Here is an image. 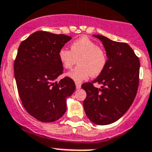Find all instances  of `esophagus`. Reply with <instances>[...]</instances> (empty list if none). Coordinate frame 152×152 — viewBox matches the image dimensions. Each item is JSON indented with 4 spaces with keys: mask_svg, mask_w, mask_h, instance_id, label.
<instances>
[{
    "mask_svg": "<svg viewBox=\"0 0 152 152\" xmlns=\"http://www.w3.org/2000/svg\"><path fill=\"white\" fill-rule=\"evenodd\" d=\"M76 87L77 89H79V88H81V84L79 83H76Z\"/></svg>",
    "mask_w": 152,
    "mask_h": 152,
    "instance_id": "obj_1",
    "label": "esophagus"
}]
</instances>
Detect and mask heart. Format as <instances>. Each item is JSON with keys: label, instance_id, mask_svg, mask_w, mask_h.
<instances>
[{"label": "heart", "instance_id": "heart-1", "mask_svg": "<svg viewBox=\"0 0 152 152\" xmlns=\"http://www.w3.org/2000/svg\"><path fill=\"white\" fill-rule=\"evenodd\" d=\"M63 67L69 69L79 63V66L67 74L70 79L80 83L90 76H97L103 72L107 64L104 50L94 41L83 36L71 44L70 50L61 48L58 53Z\"/></svg>", "mask_w": 152, "mask_h": 152}]
</instances>
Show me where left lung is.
I'll return each mask as SVG.
<instances>
[{"instance_id": "1", "label": "left lung", "mask_w": 152, "mask_h": 152, "mask_svg": "<svg viewBox=\"0 0 152 152\" xmlns=\"http://www.w3.org/2000/svg\"><path fill=\"white\" fill-rule=\"evenodd\" d=\"M93 36L102 42L108 60L103 72L94 81L82 85L87 95L83 107L91 122L107 125L122 117L136 98L140 62L128 44L103 35ZM94 83L102 86L95 88Z\"/></svg>"}]
</instances>
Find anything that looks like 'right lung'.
I'll return each instance as SVG.
<instances>
[{"mask_svg":"<svg viewBox=\"0 0 152 152\" xmlns=\"http://www.w3.org/2000/svg\"><path fill=\"white\" fill-rule=\"evenodd\" d=\"M72 39L37 31L21 42L14 61V76L23 107L44 123L54 122L66 110V98L75 91L72 79L56 81L63 73L60 50Z\"/></svg>","mask_w":152,"mask_h":152,"instance_id":"obj_1","label":"right lung"}]
</instances>
